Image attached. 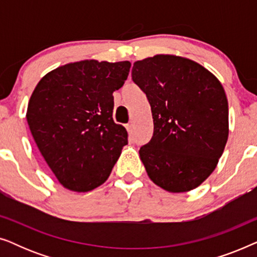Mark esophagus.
I'll return each mask as SVG.
<instances>
[{"instance_id":"1","label":"esophagus","mask_w":257,"mask_h":257,"mask_svg":"<svg viewBox=\"0 0 257 257\" xmlns=\"http://www.w3.org/2000/svg\"><path fill=\"white\" fill-rule=\"evenodd\" d=\"M126 128H127L128 133H132L133 130H135V125H133V122H130V124L126 125Z\"/></svg>"}]
</instances>
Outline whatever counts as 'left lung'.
Here are the masks:
<instances>
[{
  "label": "left lung",
  "mask_w": 257,
  "mask_h": 257,
  "mask_svg": "<svg viewBox=\"0 0 257 257\" xmlns=\"http://www.w3.org/2000/svg\"><path fill=\"white\" fill-rule=\"evenodd\" d=\"M132 79L152 111L153 136L139 150L150 179L172 193L196 188L215 170L228 139V101L219 79L173 55L136 62Z\"/></svg>",
  "instance_id": "obj_1"
}]
</instances>
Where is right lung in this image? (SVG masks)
<instances>
[{
    "mask_svg": "<svg viewBox=\"0 0 257 257\" xmlns=\"http://www.w3.org/2000/svg\"><path fill=\"white\" fill-rule=\"evenodd\" d=\"M131 63L94 59L59 66L31 94L27 120L35 143L65 188L87 192L103 184L127 144L115 124L113 96Z\"/></svg>",
    "mask_w": 257,
    "mask_h": 257,
    "instance_id": "right-lung-1",
    "label": "right lung"
}]
</instances>
